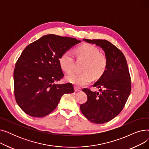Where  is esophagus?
I'll use <instances>...</instances> for the list:
<instances>
[{
	"label": "esophagus",
	"instance_id": "1",
	"mask_svg": "<svg viewBox=\"0 0 149 149\" xmlns=\"http://www.w3.org/2000/svg\"><path fill=\"white\" fill-rule=\"evenodd\" d=\"M81 91V89L80 88H78V87H75V92H79Z\"/></svg>",
	"mask_w": 149,
	"mask_h": 149
}]
</instances>
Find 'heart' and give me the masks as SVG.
I'll use <instances>...</instances> for the list:
<instances>
[{"label":"heart","instance_id":"obj_1","mask_svg":"<svg viewBox=\"0 0 149 149\" xmlns=\"http://www.w3.org/2000/svg\"><path fill=\"white\" fill-rule=\"evenodd\" d=\"M79 57L87 60L84 68V72H72L66 77V80L78 86L89 84L95 78H100L105 72L107 60L105 57L100 55V51L96 46L91 44L81 46L77 49ZM74 56L70 51H67L61 55L59 59L61 69L66 72L72 71L74 66Z\"/></svg>","mask_w":149,"mask_h":149}]
</instances>
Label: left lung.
Here are the masks:
<instances>
[{
  "label": "left lung",
  "mask_w": 149,
  "mask_h": 149,
  "mask_svg": "<svg viewBox=\"0 0 149 149\" xmlns=\"http://www.w3.org/2000/svg\"><path fill=\"white\" fill-rule=\"evenodd\" d=\"M95 44L104 51L107 60L105 72L93 85L100 92L84 88L86 102L80 105L82 113L91 122L103 124L112 120L123 110L131 91V80L123 53L106 40L83 39Z\"/></svg>",
  "instance_id": "obj_1"
}]
</instances>
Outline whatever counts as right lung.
<instances>
[{"mask_svg":"<svg viewBox=\"0 0 149 149\" xmlns=\"http://www.w3.org/2000/svg\"><path fill=\"white\" fill-rule=\"evenodd\" d=\"M81 41L72 37L46 35L28 45L15 65V99L22 110L43 117L56 109L63 95L74 92L71 83L56 84L64 76L61 55Z\"/></svg>","mask_w":149,"mask_h":149,"instance_id":"add662e5","label":"right lung"}]
</instances>
